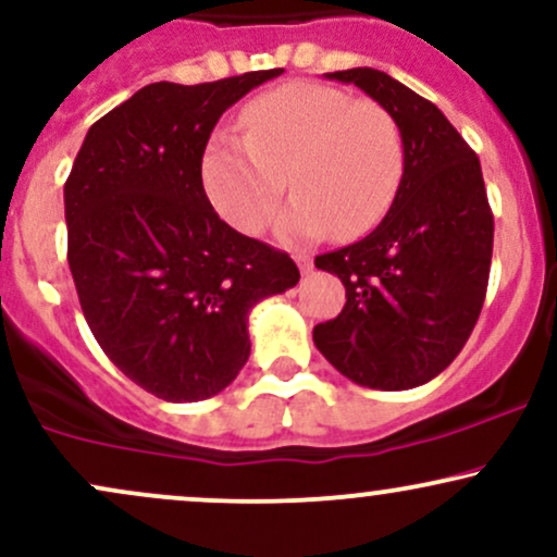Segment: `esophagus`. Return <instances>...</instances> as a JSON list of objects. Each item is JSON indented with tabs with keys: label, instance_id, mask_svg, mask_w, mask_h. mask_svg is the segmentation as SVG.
<instances>
[{
	"label": "esophagus",
	"instance_id": "34e87169",
	"mask_svg": "<svg viewBox=\"0 0 557 557\" xmlns=\"http://www.w3.org/2000/svg\"><path fill=\"white\" fill-rule=\"evenodd\" d=\"M296 264H298V270L304 272V274H309L311 270H314V264H311V259H309V257H304V253H298V257H296Z\"/></svg>",
	"mask_w": 557,
	"mask_h": 557
}]
</instances>
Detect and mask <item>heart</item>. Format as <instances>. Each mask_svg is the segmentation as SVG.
Returning a JSON list of instances; mask_svg holds the SVG:
<instances>
[{
  "mask_svg": "<svg viewBox=\"0 0 557 557\" xmlns=\"http://www.w3.org/2000/svg\"><path fill=\"white\" fill-rule=\"evenodd\" d=\"M243 138L214 133L198 177L230 227L259 235L280 196L293 201L277 220L285 243L359 238L385 216L406 168L398 120L376 101L322 83H287L240 112Z\"/></svg>",
  "mask_w": 557,
  "mask_h": 557,
  "instance_id": "b5f03b06",
  "label": "heart"
}]
</instances>
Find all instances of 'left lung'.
Returning <instances> with one entry per match:
<instances>
[{"mask_svg":"<svg viewBox=\"0 0 557 557\" xmlns=\"http://www.w3.org/2000/svg\"><path fill=\"white\" fill-rule=\"evenodd\" d=\"M327 78L354 83L398 120L406 168L385 220L314 259L348 298L317 324L314 345L356 385L411 389L450 367L482 311L495 233L482 168L432 101L382 70Z\"/></svg>","mask_w":557,"mask_h":557,"instance_id":"1","label":"left lung"}]
</instances>
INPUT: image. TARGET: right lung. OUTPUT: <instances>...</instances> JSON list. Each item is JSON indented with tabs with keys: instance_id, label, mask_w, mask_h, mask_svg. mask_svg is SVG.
<instances>
[{
	"instance_id": "add662e5",
	"label": "right lung",
	"mask_w": 557,
	"mask_h": 557,
	"mask_svg": "<svg viewBox=\"0 0 557 557\" xmlns=\"http://www.w3.org/2000/svg\"><path fill=\"white\" fill-rule=\"evenodd\" d=\"M283 70L151 83L88 127L65 183L67 264L83 317L146 393H222L251 354L248 314L300 280L296 261L220 220L198 177L225 110Z\"/></svg>"
}]
</instances>
